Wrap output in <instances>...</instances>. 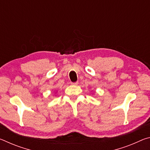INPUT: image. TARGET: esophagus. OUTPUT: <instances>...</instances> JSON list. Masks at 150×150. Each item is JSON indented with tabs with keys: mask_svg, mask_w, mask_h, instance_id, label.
Returning <instances> with one entry per match:
<instances>
[{
	"mask_svg": "<svg viewBox=\"0 0 150 150\" xmlns=\"http://www.w3.org/2000/svg\"><path fill=\"white\" fill-rule=\"evenodd\" d=\"M79 84V83L77 82H74V83H71V85H77Z\"/></svg>",
	"mask_w": 150,
	"mask_h": 150,
	"instance_id": "34e87169",
	"label": "esophagus"
}]
</instances>
